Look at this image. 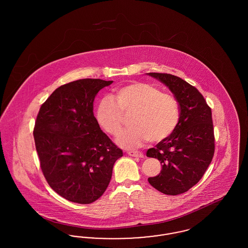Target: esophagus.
I'll return each mask as SVG.
<instances>
[{"label":"esophagus","instance_id":"obj_1","mask_svg":"<svg viewBox=\"0 0 248 248\" xmlns=\"http://www.w3.org/2000/svg\"><path fill=\"white\" fill-rule=\"evenodd\" d=\"M127 154L130 156H132V157H139V158H142L143 157V154L140 153V152H139V151H129Z\"/></svg>","mask_w":248,"mask_h":248}]
</instances>
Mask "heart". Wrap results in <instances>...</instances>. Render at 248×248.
<instances>
[{
    "label": "heart",
    "mask_w": 248,
    "mask_h": 248,
    "mask_svg": "<svg viewBox=\"0 0 248 248\" xmlns=\"http://www.w3.org/2000/svg\"><path fill=\"white\" fill-rule=\"evenodd\" d=\"M115 100L103 97L96 108L99 125L112 136H118L131 115L133 125L120 135L119 145L134 149L145 142L159 143L168 139L177 128L180 108L173 94L163 92L151 83L134 82L115 90Z\"/></svg>",
    "instance_id": "1"
}]
</instances>
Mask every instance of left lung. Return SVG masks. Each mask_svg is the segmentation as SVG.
<instances>
[{"instance_id": "left-lung-1", "label": "left lung", "mask_w": 248, "mask_h": 248, "mask_svg": "<svg viewBox=\"0 0 248 248\" xmlns=\"http://www.w3.org/2000/svg\"><path fill=\"white\" fill-rule=\"evenodd\" d=\"M171 90L180 108L177 128L165 140L147 152V156L161 162L162 170L149 183L167 195L188 191L199 182L212 161L215 136L211 108L197 88L181 78L150 72Z\"/></svg>"}]
</instances>
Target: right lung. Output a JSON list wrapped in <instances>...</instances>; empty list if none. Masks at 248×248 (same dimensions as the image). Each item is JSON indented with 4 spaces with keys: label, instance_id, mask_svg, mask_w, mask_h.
Listing matches in <instances>:
<instances>
[{
    "label": "right lung",
    "instance_id": "add662e5",
    "mask_svg": "<svg viewBox=\"0 0 248 248\" xmlns=\"http://www.w3.org/2000/svg\"><path fill=\"white\" fill-rule=\"evenodd\" d=\"M110 83L81 79L63 84L43 103L36 118L33 137L43 174L52 189L73 202L97 200L123 156L93 112L94 96Z\"/></svg>",
    "mask_w": 248,
    "mask_h": 248
}]
</instances>
